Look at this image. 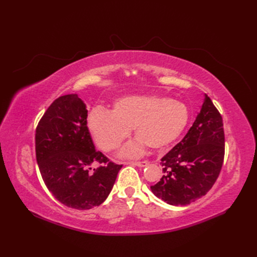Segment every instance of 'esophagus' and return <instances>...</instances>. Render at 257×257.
<instances>
[{
  "instance_id": "34e87169",
  "label": "esophagus",
  "mask_w": 257,
  "mask_h": 257,
  "mask_svg": "<svg viewBox=\"0 0 257 257\" xmlns=\"http://www.w3.org/2000/svg\"><path fill=\"white\" fill-rule=\"evenodd\" d=\"M126 164L132 165V166H137V167H146V166H148L149 163L146 161H144V162H127Z\"/></svg>"
}]
</instances>
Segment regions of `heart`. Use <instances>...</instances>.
Here are the masks:
<instances>
[{"instance_id":"b5f03b06","label":"heart","mask_w":257,"mask_h":257,"mask_svg":"<svg viewBox=\"0 0 257 257\" xmlns=\"http://www.w3.org/2000/svg\"><path fill=\"white\" fill-rule=\"evenodd\" d=\"M190 120V111L180 100L157 94L126 95L113 103L112 111L95 108L88 116V127L105 151L118 148L134 130L137 137L123 148V158H137L146 146L161 150L176 143Z\"/></svg>"}]
</instances>
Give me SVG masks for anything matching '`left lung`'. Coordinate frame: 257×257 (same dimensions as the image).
Instances as JSON below:
<instances>
[{"instance_id":"8db88e82","label":"left lung","mask_w":257,"mask_h":257,"mask_svg":"<svg viewBox=\"0 0 257 257\" xmlns=\"http://www.w3.org/2000/svg\"><path fill=\"white\" fill-rule=\"evenodd\" d=\"M223 120L206 94L193 125L182 141L162 158L164 176L151 186L172 206H186L206 195L220 175L224 160Z\"/></svg>"}]
</instances>
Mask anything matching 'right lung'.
<instances>
[{
	"instance_id": "obj_1",
	"label": "right lung",
	"mask_w": 257,
	"mask_h": 257,
	"mask_svg": "<svg viewBox=\"0 0 257 257\" xmlns=\"http://www.w3.org/2000/svg\"><path fill=\"white\" fill-rule=\"evenodd\" d=\"M87 116V106L78 95L60 96L35 133L36 161L46 186L60 203L77 210L103 204L122 167L95 150ZM92 164L101 166L91 172Z\"/></svg>"
}]
</instances>
